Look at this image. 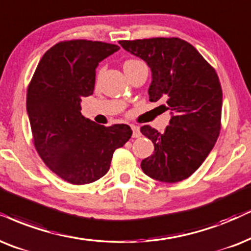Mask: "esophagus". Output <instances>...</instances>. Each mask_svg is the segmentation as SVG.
Segmentation results:
<instances>
[{
    "instance_id": "esophagus-1",
    "label": "esophagus",
    "mask_w": 251,
    "mask_h": 251,
    "mask_svg": "<svg viewBox=\"0 0 251 251\" xmlns=\"http://www.w3.org/2000/svg\"><path fill=\"white\" fill-rule=\"evenodd\" d=\"M132 131H133V138H140L141 132H140V128H139L138 126L132 125Z\"/></svg>"
}]
</instances>
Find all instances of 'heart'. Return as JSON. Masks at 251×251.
<instances>
[{
	"instance_id": "obj_1",
	"label": "heart",
	"mask_w": 251,
	"mask_h": 251,
	"mask_svg": "<svg viewBox=\"0 0 251 251\" xmlns=\"http://www.w3.org/2000/svg\"><path fill=\"white\" fill-rule=\"evenodd\" d=\"M140 63L142 62L139 61V60H127V61L124 63V72L128 71V69L135 67V66L140 65Z\"/></svg>"
}]
</instances>
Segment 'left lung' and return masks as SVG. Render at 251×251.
<instances>
[{
	"label": "left lung",
	"instance_id": "1",
	"mask_svg": "<svg viewBox=\"0 0 251 251\" xmlns=\"http://www.w3.org/2000/svg\"><path fill=\"white\" fill-rule=\"evenodd\" d=\"M119 44L147 63L151 72L149 100H164L161 106L171 115L163 133L148 125L141 127L154 144V154L142 160V171L164 183L188 178L208 156L220 133L223 90L217 73L179 38Z\"/></svg>",
	"mask_w": 251,
	"mask_h": 251
}]
</instances>
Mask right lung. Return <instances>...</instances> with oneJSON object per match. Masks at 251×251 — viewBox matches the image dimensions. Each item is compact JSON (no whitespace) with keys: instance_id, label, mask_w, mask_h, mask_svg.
<instances>
[{"instance_id":"right-lung-1","label":"right lung","mask_w":251,"mask_h":251,"mask_svg":"<svg viewBox=\"0 0 251 251\" xmlns=\"http://www.w3.org/2000/svg\"><path fill=\"white\" fill-rule=\"evenodd\" d=\"M118 50L102 41H62L43 55L28 85L26 110L38 154L75 185L105 175L116 149L132 136L128 125L104 127L81 113L82 98L94 93L98 63Z\"/></svg>"}]
</instances>
